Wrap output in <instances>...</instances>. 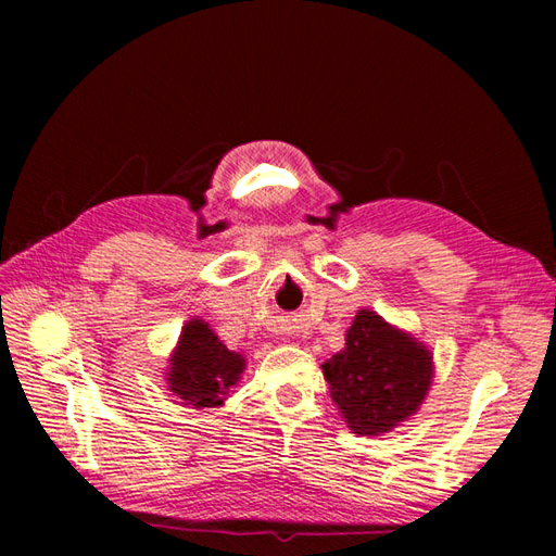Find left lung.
Here are the masks:
<instances>
[{"instance_id": "left-lung-1", "label": "left lung", "mask_w": 556, "mask_h": 556, "mask_svg": "<svg viewBox=\"0 0 556 556\" xmlns=\"http://www.w3.org/2000/svg\"><path fill=\"white\" fill-rule=\"evenodd\" d=\"M432 370L428 346L372 311H358L344 351L323 363L329 396L356 434H382L413 416Z\"/></svg>"}]
</instances>
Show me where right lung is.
<instances>
[{"instance_id":"right-lung-1","label":"right lung","mask_w":556,"mask_h":556,"mask_svg":"<svg viewBox=\"0 0 556 556\" xmlns=\"http://www.w3.org/2000/svg\"><path fill=\"white\" fill-rule=\"evenodd\" d=\"M243 368L245 358L241 353L229 351L207 323L193 317L184 325L179 344L164 375H167L169 392L179 396L186 406L215 408L222 406L227 394L239 384Z\"/></svg>"}]
</instances>
